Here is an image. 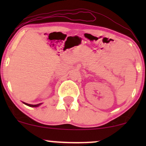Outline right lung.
<instances>
[{
	"label": "right lung",
	"instance_id": "1",
	"mask_svg": "<svg viewBox=\"0 0 146 146\" xmlns=\"http://www.w3.org/2000/svg\"><path fill=\"white\" fill-rule=\"evenodd\" d=\"M24 104H25V105H27V106H30V107H38V106H39L41 104H36V105H32V104H29L25 103V102H24Z\"/></svg>",
	"mask_w": 146,
	"mask_h": 146
}]
</instances>
